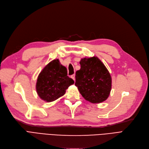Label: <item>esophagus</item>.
Here are the masks:
<instances>
[{
    "instance_id": "esophagus-1",
    "label": "esophagus",
    "mask_w": 149,
    "mask_h": 149,
    "mask_svg": "<svg viewBox=\"0 0 149 149\" xmlns=\"http://www.w3.org/2000/svg\"><path fill=\"white\" fill-rule=\"evenodd\" d=\"M70 77L72 79L74 80H75V74H73V75H72L71 76H70Z\"/></svg>"
}]
</instances>
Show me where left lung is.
I'll return each instance as SVG.
<instances>
[{
    "instance_id": "1",
    "label": "left lung",
    "mask_w": 149,
    "mask_h": 149,
    "mask_svg": "<svg viewBox=\"0 0 149 149\" xmlns=\"http://www.w3.org/2000/svg\"><path fill=\"white\" fill-rule=\"evenodd\" d=\"M80 69L75 73V85L82 97L92 103H102L109 97L111 89L110 74L97 57L84 58Z\"/></svg>"
}]
</instances>
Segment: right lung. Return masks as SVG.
Listing matches in <instances>:
<instances>
[{"label":"right lung","mask_w":149,"mask_h":149,"mask_svg":"<svg viewBox=\"0 0 149 149\" xmlns=\"http://www.w3.org/2000/svg\"><path fill=\"white\" fill-rule=\"evenodd\" d=\"M74 81L68 76L66 68L54 59L47 64L38 75L36 85L39 97L47 102H51L64 95L65 90Z\"/></svg>","instance_id":"right-lung-1"}]
</instances>
